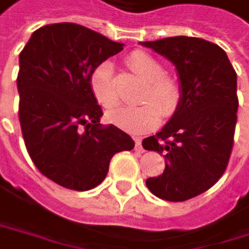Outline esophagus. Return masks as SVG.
Here are the masks:
<instances>
[{
    "label": "esophagus",
    "instance_id": "esophagus-1",
    "mask_svg": "<svg viewBox=\"0 0 249 249\" xmlns=\"http://www.w3.org/2000/svg\"><path fill=\"white\" fill-rule=\"evenodd\" d=\"M134 142H136V151L137 152H143L145 149H143V146H142V139L140 137H134Z\"/></svg>",
    "mask_w": 249,
    "mask_h": 249
}]
</instances>
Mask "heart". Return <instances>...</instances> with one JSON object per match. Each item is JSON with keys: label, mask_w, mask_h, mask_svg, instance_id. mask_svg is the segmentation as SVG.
<instances>
[{"label": "heart", "mask_w": 249, "mask_h": 249, "mask_svg": "<svg viewBox=\"0 0 249 249\" xmlns=\"http://www.w3.org/2000/svg\"><path fill=\"white\" fill-rule=\"evenodd\" d=\"M127 64L136 74L146 80V87L140 95L143 103L112 110L106 118L113 125L130 133L152 130L160 122L161 113L172 116L176 112L180 103V85L175 77L164 73V67L155 56L143 51L130 52ZM89 85L95 100L104 109H113L119 103L112 62H100L91 73Z\"/></svg>", "instance_id": "heart-1"}]
</instances>
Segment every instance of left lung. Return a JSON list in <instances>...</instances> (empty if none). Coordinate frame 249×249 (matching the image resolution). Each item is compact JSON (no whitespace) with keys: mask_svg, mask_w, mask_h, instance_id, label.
Segmentation results:
<instances>
[{"mask_svg":"<svg viewBox=\"0 0 249 249\" xmlns=\"http://www.w3.org/2000/svg\"><path fill=\"white\" fill-rule=\"evenodd\" d=\"M170 59L180 80V103L155 136L143 139L148 151L164 154L162 175L146 187L167 202H185L208 191L229 166L237 121V76L226 52L197 37H167L145 41Z\"/></svg>","mask_w":249,"mask_h":249,"instance_id":"1","label":"left lung"}]
</instances>
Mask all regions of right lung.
<instances>
[{"mask_svg":"<svg viewBox=\"0 0 249 249\" xmlns=\"http://www.w3.org/2000/svg\"><path fill=\"white\" fill-rule=\"evenodd\" d=\"M122 51V43L77 23L44 25L19 55V121L26 151L55 184L87 191L101 184L116 152L134 140L115 125L101 127L91 91L95 67Z\"/></svg>","mask_w":249,"mask_h":249,"instance_id":"1","label":"right lung"}]
</instances>
